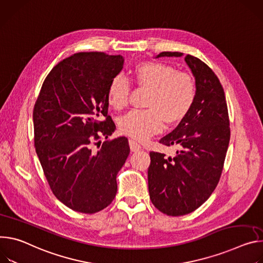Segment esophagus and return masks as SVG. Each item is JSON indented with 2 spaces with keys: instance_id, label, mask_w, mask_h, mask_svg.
Instances as JSON below:
<instances>
[{
  "instance_id": "1",
  "label": "esophagus",
  "mask_w": 263,
  "mask_h": 263,
  "mask_svg": "<svg viewBox=\"0 0 263 263\" xmlns=\"http://www.w3.org/2000/svg\"><path fill=\"white\" fill-rule=\"evenodd\" d=\"M128 143H129V148H130V152L136 153V152L141 151V148H142V147H141V145H140L139 143H137L136 141H134L133 139H129Z\"/></svg>"
}]
</instances>
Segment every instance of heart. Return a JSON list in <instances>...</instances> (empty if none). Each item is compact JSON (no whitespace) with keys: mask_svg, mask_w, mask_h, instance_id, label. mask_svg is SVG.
Returning a JSON list of instances; mask_svg holds the SVG:
<instances>
[{"mask_svg":"<svg viewBox=\"0 0 263 263\" xmlns=\"http://www.w3.org/2000/svg\"><path fill=\"white\" fill-rule=\"evenodd\" d=\"M138 85L149 90L147 109L132 110L119 120L122 134L138 141H144L161 132L166 122L174 125L181 122L193 106L196 89L193 78L176 68L161 62L138 65L134 72ZM128 81L121 75L109 82L108 104L117 109L126 106L129 96Z\"/></svg>","mask_w":263,"mask_h":263,"instance_id":"heart-1","label":"heart"}]
</instances>
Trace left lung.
Returning <instances> with one entry per match:
<instances>
[{"label": "left lung", "mask_w": 263, "mask_h": 263, "mask_svg": "<svg viewBox=\"0 0 263 263\" xmlns=\"http://www.w3.org/2000/svg\"><path fill=\"white\" fill-rule=\"evenodd\" d=\"M182 57L181 52H162L159 57ZM185 62L195 79L196 95L189 114L160 140L177 145L174 158L152 152L148 191L157 209L169 216L191 213L205 202L218 184L230 141V122L219 79L192 55Z\"/></svg>", "instance_id": "left-lung-1"}]
</instances>
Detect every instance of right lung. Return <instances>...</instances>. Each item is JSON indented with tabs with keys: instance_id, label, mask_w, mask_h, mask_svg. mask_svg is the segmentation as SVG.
I'll return each instance as SVG.
<instances>
[{
	"instance_id": "obj_1",
	"label": "right lung",
	"mask_w": 263,
	"mask_h": 263,
	"mask_svg": "<svg viewBox=\"0 0 263 263\" xmlns=\"http://www.w3.org/2000/svg\"><path fill=\"white\" fill-rule=\"evenodd\" d=\"M123 65L121 55L73 54L48 74L34 105V146L45 177L57 199L77 212L92 214L109 205L129 155L125 137L99 140L116 129L107 116V89Z\"/></svg>"
}]
</instances>
